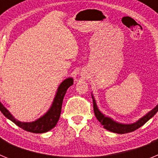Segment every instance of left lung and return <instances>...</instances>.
Returning a JSON list of instances; mask_svg holds the SVG:
<instances>
[{"mask_svg":"<svg viewBox=\"0 0 158 158\" xmlns=\"http://www.w3.org/2000/svg\"><path fill=\"white\" fill-rule=\"evenodd\" d=\"M93 110H94V114L96 115V118L98 119L99 122L104 126V127L105 129H107V131H110L111 132H114V133L117 134H127L130 133V132H132V131H135V130L139 129V127L144 125L146 122H147L149 119L152 118L153 115H155L156 113L158 111V104L154 108H153L152 111H150V112H148L145 116H143L142 118H141L139 121H137L136 123L132 124H122L118 123L115 122L114 120H112L111 118H108V117L104 116V115H103L99 109L97 108V106H96V101H95L93 96Z\"/></svg>","mask_w":158,"mask_h":158,"instance_id":"1","label":"left lung"}]
</instances>
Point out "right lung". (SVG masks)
<instances>
[{
	"instance_id": "right-lung-1",
	"label": "right lung",
	"mask_w": 158,
	"mask_h": 158,
	"mask_svg": "<svg viewBox=\"0 0 158 158\" xmlns=\"http://www.w3.org/2000/svg\"><path fill=\"white\" fill-rule=\"evenodd\" d=\"M73 84V80L72 78H67L64 81L62 82V84L58 87V92L55 95L54 102H53V104L50 110L43 116H42L41 118H40L35 122L22 123L17 121L16 118H14V117L11 115L9 111L3 106L1 102L0 110L6 118L10 119L14 123L16 124L18 127L23 129L24 131L37 134L45 133L47 131L53 129L58 123L60 115H61V110H62L64 96H65L68 88L72 85Z\"/></svg>"
}]
</instances>
